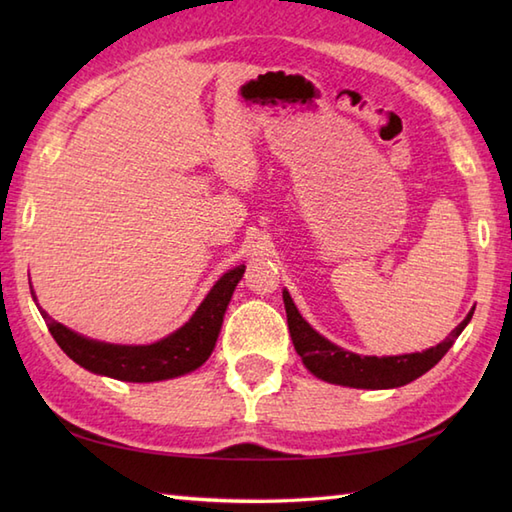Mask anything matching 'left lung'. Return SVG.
Segmentation results:
<instances>
[{
  "instance_id": "left-lung-1",
  "label": "left lung",
  "mask_w": 512,
  "mask_h": 512,
  "mask_svg": "<svg viewBox=\"0 0 512 512\" xmlns=\"http://www.w3.org/2000/svg\"><path fill=\"white\" fill-rule=\"evenodd\" d=\"M284 303L288 314V328L295 350L301 356L303 365L310 372L328 380V383L356 387V389H389L407 385L416 380L424 372L436 365L440 358L449 352V347L458 339L460 332L471 321L473 310L466 314V319L455 328L440 345L429 347L424 352L405 354V356H358L352 352L341 350L339 345L323 339L319 332H314L310 325L303 321L297 306L292 303L290 295L284 290Z\"/></svg>"
}]
</instances>
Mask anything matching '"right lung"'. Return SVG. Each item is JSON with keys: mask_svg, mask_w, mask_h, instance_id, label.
<instances>
[{"mask_svg": "<svg viewBox=\"0 0 512 512\" xmlns=\"http://www.w3.org/2000/svg\"><path fill=\"white\" fill-rule=\"evenodd\" d=\"M246 266L239 264L228 270L206 295L202 306L195 310L189 323L169 334L167 339L151 345H110L90 341L85 336L65 328L50 319L41 308L52 339L74 363L90 369L94 374L110 376L129 383H154V380L176 378L198 369L211 356L228 301L233 297L237 281L242 279ZM32 292V286H30ZM35 297V292H32ZM37 301V299H35Z\"/></svg>", "mask_w": 512, "mask_h": 512, "instance_id": "add662e5", "label": "right lung"}]
</instances>
